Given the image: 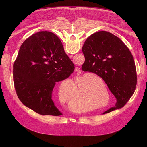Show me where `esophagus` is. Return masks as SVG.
Segmentation results:
<instances>
[{
  "label": "esophagus",
  "mask_w": 147,
  "mask_h": 147,
  "mask_svg": "<svg viewBox=\"0 0 147 147\" xmlns=\"http://www.w3.org/2000/svg\"><path fill=\"white\" fill-rule=\"evenodd\" d=\"M79 69H80L79 68H76L75 70H76V71H79Z\"/></svg>",
  "instance_id": "1"
}]
</instances>
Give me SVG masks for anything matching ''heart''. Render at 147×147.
Masks as SVG:
<instances>
[{"instance_id":"heart-1","label":"heart","mask_w":147,"mask_h":147,"mask_svg":"<svg viewBox=\"0 0 147 147\" xmlns=\"http://www.w3.org/2000/svg\"><path fill=\"white\" fill-rule=\"evenodd\" d=\"M92 77H95L96 79L98 80H100L101 78L96 76V75H91L90 74H87L84 76L80 82L78 83L77 88H78V94H80L81 92L84 91V96L85 98H87L88 100L92 102L93 103H95L96 105H99V107H103L105 105H100L101 104H103L105 102L107 98L106 94L107 96V103L109 101V93L107 90H106V94L105 92L103 89L100 88L99 87L96 86V84H95L97 81L93 79ZM76 83L74 84V86H76ZM59 95L61 99L65 100L66 99V95L63 94V90L62 89H60L59 91ZM84 109H81L83 111Z\"/></svg>"}]
</instances>
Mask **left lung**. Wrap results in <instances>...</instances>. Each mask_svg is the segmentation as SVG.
I'll return each mask as SVG.
<instances>
[{
  "label": "left lung",
  "instance_id": "left-lung-1",
  "mask_svg": "<svg viewBox=\"0 0 147 147\" xmlns=\"http://www.w3.org/2000/svg\"><path fill=\"white\" fill-rule=\"evenodd\" d=\"M82 51L85 57L82 70L102 77L117 100L115 107L103 114L123 107L133 95L137 80L129 49L117 36L101 31L86 39Z\"/></svg>",
  "mask_w": 147,
  "mask_h": 147
}]
</instances>
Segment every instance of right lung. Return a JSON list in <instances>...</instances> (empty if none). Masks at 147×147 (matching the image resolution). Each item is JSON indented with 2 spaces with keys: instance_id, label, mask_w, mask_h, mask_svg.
<instances>
[{
  "instance_id": "right-lung-1",
  "label": "right lung",
  "mask_w": 147,
  "mask_h": 147,
  "mask_svg": "<svg viewBox=\"0 0 147 147\" xmlns=\"http://www.w3.org/2000/svg\"><path fill=\"white\" fill-rule=\"evenodd\" d=\"M74 65L59 38L49 31L32 35L21 45L13 66L14 88L24 105L42 115L62 113L52 99L56 82L68 78Z\"/></svg>"
}]
</instances>
